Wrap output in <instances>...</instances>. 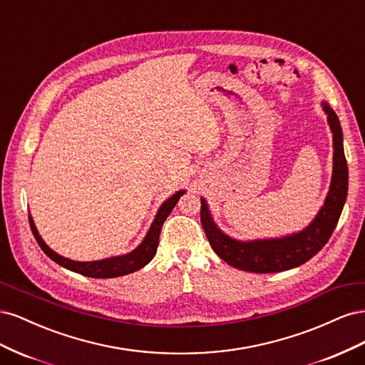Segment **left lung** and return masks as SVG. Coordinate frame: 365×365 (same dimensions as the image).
<instances>
[{
	"label": "left lung",
	"mask_w": 365,
	"mask_h": 365,
	"mask_svg": "<svg viewBox=\"0 0 365 365\" xmlns=\"http://www.w3.org/2000/svg\"><path fill=\"white\" fill-rule=\"evenodd\" d=\"M330 130L334 134V170L329 193L315 219L298 233L277 239L236 240L227 236L215 224L207 201L201 197V224L205 236L217 256L235 267L248 272H280L297 268L312 259L332 236L338 224L349 189V168L342 148V129L338 115L326 102L322 103Z\"/></svg>",
	"instance_id": "left-lung-1"
}]
</instances>
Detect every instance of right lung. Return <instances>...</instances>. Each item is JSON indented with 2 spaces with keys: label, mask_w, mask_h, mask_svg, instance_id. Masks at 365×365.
I'll return each instance as SVG.
<instances>
[{
  "label": "right lung",
  "mask_w": 365,
  "mask_h": 365,
  "mask_svg": "<svg viewBox=\"0 0 365 365\" xmlns=\"http://www.w3.org/2000/svg\"><path fill=\"white\" fill-rule=\"evenodd\" d=\"M185 190H180L176 192L175 195H172L168 201H164L161 204V207L158 208L157 216L153 219V222L148 231V235L143 239L141 244L125 256H115V257H109V259H103V260H94V262H77V260H71L67 257L59 256L58 252H54L46 242L42 240V237L39 236L38 230L35 227V222H33V217L29 215V222H30V228L31 233L35 236L36 242L39 244L41 250L47 254V256L56 262L61 267L67 268L73 272L86 275V277H93V279H113V277H120V275H126L134 271L141 269L143 267L153 259L158 248V242H160V233H161V227L164 224L165 217L170 215V212L173 210V207L178 202V200L181 197V195H184Z\"/></svg>",
  "instance_id": "obj_1"
}]
</instances>
